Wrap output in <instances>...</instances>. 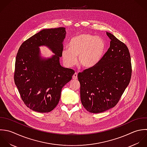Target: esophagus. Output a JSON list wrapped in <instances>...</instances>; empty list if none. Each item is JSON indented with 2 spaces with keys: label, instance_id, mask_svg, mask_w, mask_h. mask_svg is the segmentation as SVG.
Masks as SVG:
<instances>
[{
  "label": "esophagus",
  "instance_id": "34e87169",
  "mask_svg": "<svg viewBox=\"0 0 147 147\" xmlns=\"http://www.w3.org/2000/svg\"><path fill=\"white\" fill-rule=\"evenodd\" d=\"M73 80H77V73H75L73 76Z\"/></svg>",
  "mask_w": 147,
  "mask_h": 147
}]
</instances>
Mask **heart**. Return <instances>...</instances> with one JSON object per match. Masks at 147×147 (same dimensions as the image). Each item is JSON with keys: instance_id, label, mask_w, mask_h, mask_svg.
<instances>
[{"instance_id": "1", "label": "heart", "mask_w": 147, "mask_h": 147, "mask_svg": "<svg viewBox=\"0 0 147 147\" xmlns=\"http://www.w3.org/2000/svg\"><path fill=\"white\" fill-rule=\"evenodd\" d=\"M65 48L62 56L65 64L71 67L77 63L84 69H91L96 66L102 59L105 51L104 40L99 36L84 33L71 38Z\"/></svg>"}]
</instances>
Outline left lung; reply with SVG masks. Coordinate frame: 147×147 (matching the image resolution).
<instances>
[{"label": "left lung", "instance_id": "1", "mask_svg": "<svg viewBox=\"0 0 147 147\" xmlns=\"http://www.w3.org/2000/svg\"><path fill=\"white\" fill-rule=\"evenodd\" d=\"M110 47L94 67L78 74L81 101L89 112L98 113L115 107L129 84L132 65L125 43L111 33Z\"/></svg>", "mask_w": 147, "mask_h": 147}]
</instances>
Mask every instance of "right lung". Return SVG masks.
Here are the masks:
<instances>
[{"label":"right lung","mask_w":147,"mask_h":147,"mask_svg":"<svg viewBox=\"0 0 147 147\" xmlns=\"http://www.w3.org/2000/svg\"><path fill=\"white\" fill-rule=\"evenodd\" d=\"M64 27L43 29L20 46L16 57L14 82L24 104L30 109L47 113L58 105L62 88L72 78L74 71L60 65ZM47 46L55 53L42 59L39 46Z\"/></svg>","instance_id":"1"}]
</instances>
